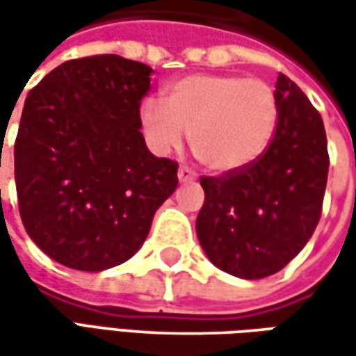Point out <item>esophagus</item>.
Here are the masks:
<instances>
[{
    "mask_svg": "<svg viewBox=\"0 0 356 356\" xmlns=\"http://www.w3.org/2000/svg\"><path fill=\"white\" fill-rule=\"evenodd\" d=\"M178 180H180V184L192 182V180H196V172L190 170V168H186V166H182V168L178 170Z\"/></svg>",
    "mask_w": 356,
    "mask_h": 356,
    "instance_id": "1",
    "label": "esophagus"
}]
</instances>
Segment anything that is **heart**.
Here are the masks:
<instances>
[{"label":"heart","instance_id":"1","mask_svg":"<svg viewBox=\"0 0 356 356\" xmlns=\"http://www.w3.org/2000/svg\"><path fill=\"white\" fill-rule=\"evenodd\" d=\"M148 144L168 154L188 132L192 154L212 172L241 170L261 156L277 122V99L261 79L196 73L170 83L164 103L138 111Z\"/></svg>","mask_w":356,"mask_h":356}]
</instances>
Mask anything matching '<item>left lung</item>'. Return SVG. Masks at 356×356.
<instances>
[{
  "mask_svg": "<svg viewBox=\"0 0 356 356\" xmlns=\"http://www.w3.org/2000/svg\"><path fill=\"white\" fill-rule=\"evenodd\" d=\"M277 129L266 154L241 170L202 178L196 220L213 266L241 280L281 271L319 224L329 174L321 115L289 76H277Z\"/></svg>",
  "mask_w": 356,
  "mask_h": 356,
  "instance_id": "8db88e82",
  "label": "left lung"
}]
</instances>
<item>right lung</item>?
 Returning a JSON list of instances; mask_svg holds the SVG:
<instances>
[{"label": "right lung", "instance_id": "add662e5", "mask_svg": "<svg viewBox=\"0 0 356 356\" xmlns=\"http://www.w3.org/2000/svg\"><path fill=\"white\" fill-rule=\"evenodd\" d=\"M150 73L120 55L73 59L25 99L13 152L21 222L63 266L124 264L178 186V164L154 156L140 132Z\"/></svg>", "mask_w": 356, "mask_h": 356}]
</instances>
